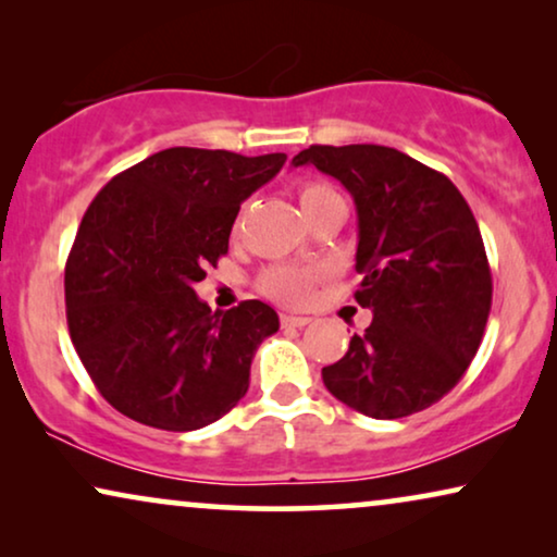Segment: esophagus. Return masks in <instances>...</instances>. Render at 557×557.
<instances>
[{
    "mask_svg": "<svg viewBox=\"0 0 557 557\" xmlns=\"http://www.w3.org/2000/svg\"><path fill=\"white\" fill-rule=\"evenodd\" d=\"M311 322L309 317H296V314H281V324L284 326H307Z\"/></svg>",
    "mask_w": 557,
    "mask_h": 557,
    "instance_id": "34e87169",
    "label": "esophagus"
}]
</instances>
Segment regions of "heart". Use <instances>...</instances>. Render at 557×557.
<instances>
[{
    "label": "heart",
    "instance_id": "1",
    "mask_svg": "<svg viewBox=\"0 0 557 557\" xmlns=\"http://www.w3.org/2000/svg\"><path fill=\"white\" fill-rule=\"evenodd\" d=\"M339 200V193L326 182H301L299 185V205L304 215H314L319 208ZM319 271L314 265L304 263H271L258 273V292L281 304H304L311 296Z\"/></svg>",
    "mask_w": 557,
    "mask_h": 557
}]
</instances>
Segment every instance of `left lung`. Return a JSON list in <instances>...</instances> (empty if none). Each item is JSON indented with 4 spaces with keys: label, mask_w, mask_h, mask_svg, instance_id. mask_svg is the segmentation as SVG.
Listing matches in <instances>:
<instances>
[{
    "label": "left lung",
    "mask_w": 557,
    "mask_h": 557,
    "mask_svg": "<svg viewBox=\"0 0 557 557\" xmlns=\"http://www.w3.org/2000/svg\"><path fill=\"white\" fill-rule=\"evenodd\" d=\"M292 164L339 180L360 225L355 299L372 322L322 368L326 391L380 421L433 406L474 360L492 309L474 212L446 174L380 144H314Z\"/></svg>",
    "instance_id": "1"
}]
</instances>
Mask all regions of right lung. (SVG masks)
Masks as SVG:
<instances>
[{"instance_id": "obj_1", "label": "right lung", "mask_w": 557, "mask_h": 557, "mask_svg": "<svg viewBox=\"0 0 557 557\" xmlns=\"http://www.w3.org/2000/svg\"><path fill=\"white\" fill-rule=\"evenodd\" d=\"M286 154L172 147L116 174L88 205L65 263L67 330L98 393L162 431L202 429L248 393L278 330L269 304L212 311L195 284L227 253L240 202Z\"/></svg>"}]
</instances>
